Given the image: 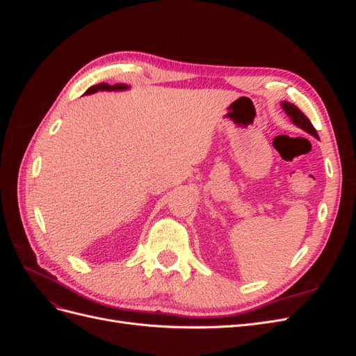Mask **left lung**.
<instances>
[{"label": "left lung", "mask_w": 356, "mask_h": 356, "mask_svg": "<svg viewBox=\"0 0 356 356\" xmlns=\"http://www.w3.org/2000/svg\"><path fill=\"white\" fill-rule=\"evenodd\" d=\"M281 105H282L284 111L286 113V115H289L291 122H293L296 126H298L300 129H303V131H306L307 134L314 135L315 138H319L318 134H316V129L314 127V124L310 123L309 118L303 113H301L294 104H289V102L284 101Z\"/></svg>", "instance_id": "left-lung-1"}]
</instances>
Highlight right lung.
<instances>
[{
    "label": "right lung",
    "mask_w": 356,
    "mask_h": 356,
    "mask_svg": "<svg viewBox=\"0 0 356 356\" xmlns=\"http://www.w3.org/2000/svg\"><path fill=\"white\" fill-rule=\"evenodd\" d=\"M129 89V86L127 84H122V83H118V84H113V86H110L108 83H99V84H96V86H92V88H89L88 90H86V95H90V93H96L98 90H127Z\"/></svg>",
    "instance_id": "right-lung-1"
}]
</instances>
